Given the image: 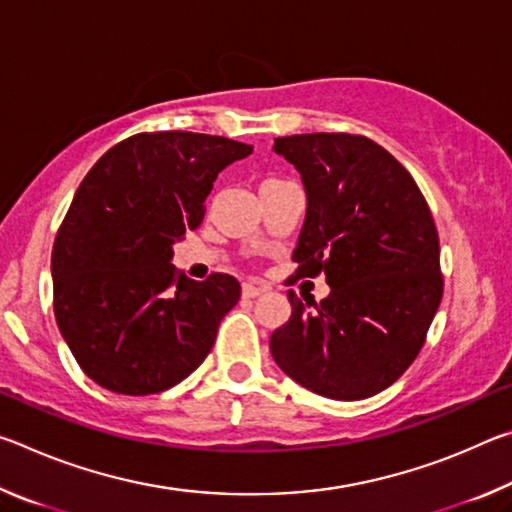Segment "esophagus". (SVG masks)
<instances>
[{
    "label": "esophagus",
    "instance_id": "esophagus-1",
    "mask_svg": "<svg viewBox=\"0 0 512 512\" xmlns=\"http://www.w3.org/2000/svg\"><path fill=\"white\" fill-rule=\"evenodd\" d=\"M262 293H266L264 284H259V282H244V296H246V298H257V296H262Z\"/></svg>",
    "mask_w": 512,
    "mask_h": 512
}]
</instances>
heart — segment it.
I'll list each match as a JSON object with an SVG mask.
<instances>
[{
  "label": "heart",
  "instance_id": "b5f03b06",
  "mask_svg": "<svg viewBox=\"0 0 512 512\" xmlns=\"http://www.w3.org/2000/svg\"><path fill=\"white\" fill-rule=\"evenodd\" d=\"M264 183H275V178H268V180H264Z\"/></svg>",
  "mask_w": 512,
  "mask_h": 512
}]
</instances>
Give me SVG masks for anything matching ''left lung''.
I'll use <instances>...</instances> for the list:
<instances>
[{
    "label": "left lung",
    "instance_id": "8db88e82",
    "mask_svg": "<svg viewBox=\"0 0 512 512\" xmlns=\"http://www.w3.org/2000/svg\"><path fill=\"white\" fill-rule=\"evenodd\" d=\"M300 171L307 216L293 262L325 273L329 296L302 302L271 336L291 379L332 400H366L404 375L443 298L438 230L411 173L363 135L277 137Z\"/></svg>",
    "mask_w": 512,
    "mask_h": 512
}]
</instances>
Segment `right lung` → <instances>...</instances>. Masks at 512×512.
Masks as SVG:
<instances>
[{"label": "right lung", "instance_id": "right-lung-1", "mask_svg": "<svg viewBox=\"0 0 512 512\" xmlns=\"http://www.w3.org/2000/svg\"><path fill=\"white\" fill-rule=\"evenodd\" d=\"M253 146L219 135L140 133L88 171L51 253L54 314L85 375L121 395H151L210 354L239 282H196L171 264L173 244L203 223L219 173Z\"/></svg>", "mask_w": 512, "mask_h": 512}]
</instances>
